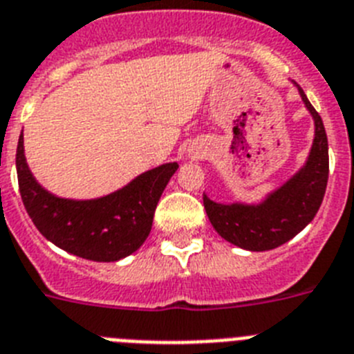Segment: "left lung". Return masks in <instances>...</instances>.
Returning <instances> with one entry per match:
<instances>
[{
  "mask_svg": "<svg viewBox=\"0 0 354 354\" xmlns=\"http://www.w3.org/2000/svg\"><path fill=\"white\" fill-rule=\"evenodd\" d=\"M297 89L315 122V140L306 165L258 206L216 204L204 195V207L214 231L241 249L270 250L286 243L312 222L324 198L329 174L328 136L322 118L304 91L299 86Z\"/></svg>",
  "mask_w": 354,
  "mask_h": 354,
  "instance_id": "left-lung-1",
  "label": "left lung"
}]
</instances>
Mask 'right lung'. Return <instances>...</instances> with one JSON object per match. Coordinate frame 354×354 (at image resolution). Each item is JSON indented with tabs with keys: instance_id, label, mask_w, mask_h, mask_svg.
Wrapping results in <instances>:
<instances>
[{
	"instance_id": "add662e5",
	"label": "right lung",
	"mask_w": 354,
	"mask_h": 354,
	"mask_svg": "<svg viewBox=\"0 0 354 354\" xmlns=\"http://www.w3.org/2000/svg\"><path fill=\"white\" fill-rule=\"evenodd\" d=\"M16 168L23 204L42 236L78 258L118 261L143 245L152 229L157 202L179 165L157 166L125 188L95 201L59 198L42 188L26 165L23 134L17 143Z\"/></svg>"
}]
</instances>
